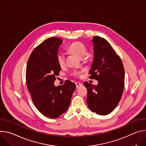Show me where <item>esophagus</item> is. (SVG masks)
<instances>
[{
  "mask_svg": "<svg viewBox=\"0 0 146 146\" xmlns=\"http://www.w3.org/2000/svg\"><path fill=\"white\" fill-rule=\"evenodd\" d=\"M82 83L80 82H76V88H78L80 86H82Z\"/></svg>",
  "mask_w": 146,
  "mask_h": 146,
  "instance_id": "1",
  "label": "esophagus"
}]
</instances>
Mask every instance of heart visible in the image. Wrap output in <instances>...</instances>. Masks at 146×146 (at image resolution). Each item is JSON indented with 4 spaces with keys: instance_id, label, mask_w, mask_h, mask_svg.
<instances>
[{
    "instance_id": "1",
    "label": "heart",
    "mask_w": 146,
    "mask_h": 146,
    "mask_svg": "<svg viewBox=\"0 0 146 146\" xmlns=\"http://www.w3.org/2000/svg\"><path fill=\"white\" fill-rule=\"evenodd\" d=\"M68 50L72 54H73L84 61L89 60V55L87 54V49L86 46L80 41H74L71 43L68 47ZM56 60L58 65L60 67H64L66 64V57L64 53L59 52L56 54ZM81 72L75 70L73 72V75L76 77H80Z\"/></svg>"
}]
</instances>
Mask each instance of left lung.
I'll use <instances>...</instances> for the list:
<instances>
[{
  "instance_id": "left-lung-1",
  "label": "left lung",
  "mask_w": 146,
  "mask_h": 146,
  "mask_svg": "<svg viewBox=\"0 0 146 146\" xmlns=\"http://www.w3.org/2000/svg\"><path fill=\"white\" fill-rule=\"evenodd\" d=\"M94 60L89 72L97 86L84 82L87 89V102L90 109L102 115L114 110L120 101L124 88L125 72L122 60L108 41L100 36L92 40Z\"/></svg>"
}]
</instances>
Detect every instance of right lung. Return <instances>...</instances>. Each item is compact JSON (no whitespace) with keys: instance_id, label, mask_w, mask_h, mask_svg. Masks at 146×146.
Returning a JSON list of instances; mask_svg holds the SVG:
<instances>
[{"instance_id":"1","label":"right lung","mask_w":146,"mask_h":146,"mask_svg":"<svg viewBox=\"0 0 146 146\" xmlns=\"http://www.w3.org/2000/svg\"><path fill=\"white\" fill-rule=\"evenodd\" d=\"M62 43L58 37L46 39L33 50L27 65V85L33 103L41 114L50 118L66 112L76 87L70 80L58 87L54 84L61 70L56 54Z\"/></svg>"}]
</instances>
